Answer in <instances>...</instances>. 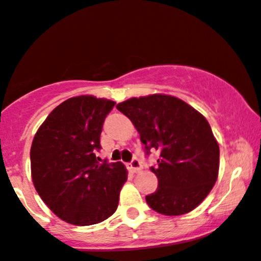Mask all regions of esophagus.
I'll return each mask as SVG.
<instances>
[{
    "label": "esophagus",
    "instance_id": "esophagus-1",
    "mask_svg": "<svg viewBox=\"0 0 261 261\" xmlns=\"http://www.w3.org/2000/svg\"><path fill=\"white\" fill-rule=\"evenodd\" d=\"M129 169L132 172H138L140 169H142V164L137 158H133V160L129 163Z\"/></svg>",
    "mask_w": 261,
    "mask_h": 261
}]
</instances>
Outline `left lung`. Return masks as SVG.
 <instances>
[{
    "instance_id": "8db88e82",
    "label": "left lung",
    "mask_w": 261,
    "mask_h": 261,
    "mask_svg": "<svg viewBox=\"0 0 261 261\" xmlns=\"http://www.w3.org/2000/svg\"><path fill=\"white\" fill-rule=\"evenodd\" d=\"M138 130L146 154L159 151L158 190L145 197L155 212L180 216L201 203L218 177L219 146L208 122L182 99L163 93L117 105Z\"/></svg>"
}]
</instances>
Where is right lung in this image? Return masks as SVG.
<instances>
[{
  "label": "right lung",
  "mask_w": 261,
  "mask_h": 261,
  "mask_svg": "<svg viewBox=\"0 0 261 261\" xmlns=\"http://www.w3.org/2000/svg\"><path fill=\"white\" fill-rule=\"evenodd\" d=\"M115 105L91 95L71 97L49 113L34 136L33 185L51 212L70 224H97L118 207L127 169L121 162L99 164L95 154Z\"/></svg>",
  "instance_id": "obj_1"
}]
</instances>
